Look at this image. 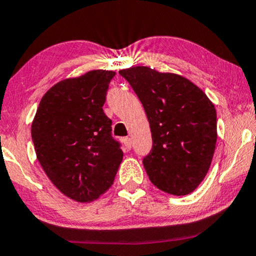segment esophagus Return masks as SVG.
<instances>
[{
	"label": "esophagus",
	"instance_id": "obj_1",
	"mask_svg": "<svg viewBox=\"0 0 256 256\" xmlns=\"http://www.w3.org/2000/svg\"><path fill=\"white\" fill-rule=\"evenodd\" d=\"M123 142H124V145H126V148H128V150H130L132 148V139L130 138H124V139H123Z\"/></svg>",
	"mask_w": 256,
	"mask_h": 256
}]
</instances>
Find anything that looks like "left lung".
I'll list each match as a JSON object with an SVG mask.
<instances>
[{
  "mask_svg": "<svg viewBox=\"0 0 256 256\" xmlns=\"http://www.w3.org/2000/svg\"><path fill=\"white\" fill-rule=\"evenodd\" d=\"M142 102L152 148L142 158L151 182L175 196L191 194L208 173L216 145V111L185 77L146 66L120 70Z\"/></svg>",
  "mask_w": 256,
  "mask_h": 256,
  "instance_id": "left-lung-1",
  "label": "left lung"
}]
</instances>
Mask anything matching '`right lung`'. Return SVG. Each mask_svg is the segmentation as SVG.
<instances>
[{"label": "right lung", "instance_id": "obj_1", "mask_svg": "<svg viewBox=\"0 0 256 256\" xmlns=\"http://www.w3.org/2000/svg\"><path fill=\"white\" fill-rule=\"evenodd\" d=\"M116 72L93 70L56 83L42 98L31 136L43 170L56 188L77 202L96 200L111 188L123 152L104 114Z\"/></svg>", "mask_w": 256, "mask_h": 256}]
</instances>
